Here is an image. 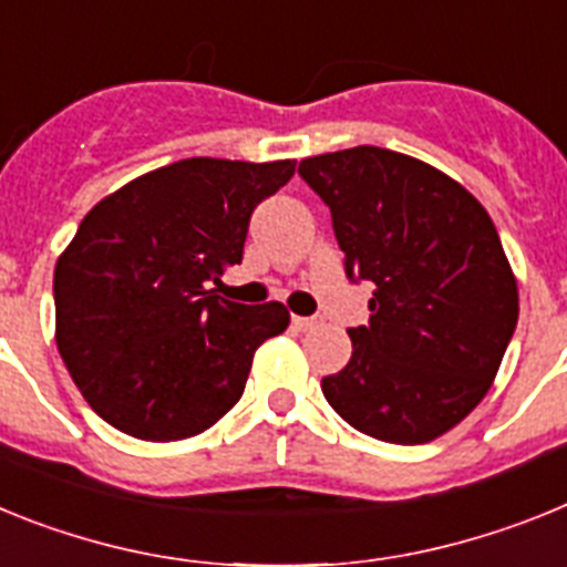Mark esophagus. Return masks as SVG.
I'll return each instance as SVG.
<instances>
[{"label": "esophagus", "instance_id": "1", "mask_svg": "<svg viewBox=\"0 0 567 567\" xmlns=\"http://www.w3.org/2000/svg\"><path fill=\"white\" fill-rule=\"evenodd\" d=\"M322 324V317H293V328L297 331H313Z\"/></svg>", "mask_w": 567, "mask_h": 567}]
</instances>
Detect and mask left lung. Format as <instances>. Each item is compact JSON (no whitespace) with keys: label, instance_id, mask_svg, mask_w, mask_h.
<instances>
[{"label":"left lung","instance_id":"8db88e82","mask_svg":"<svg viewBox=\"0 0 567 567\" xmlns=\"http://www.w3.org/2000/svg\"><path fill=\"white\" fill-rule=\"evenodd\" d=\"M299 176L331 208L348 279L373 282L353 353L322 379L348 425L422 445L488 393L519 317L514 270L488 210L427 162L359 145L308 156Z\"/></svg>","mask_w":567,"mask_h":567}]
</instances>
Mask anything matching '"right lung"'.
Wrapping results in <instances>:
<instances>
[{
    "instance_id": "obj_1",
    "label": "right lung",
    "mask_w": 567,
    "mask_h": 567,
    "mask_svg": "<svg viewBox=\"0 0 567 567\" xmlns=\"http://www.w3.org/2000/svg\"><path fill=\"white\" fill-rule=\"evenodd\" d=\"M293 171V159L194 156L87 210L53 270L56 344L107 425L176 442L239 402L256 348L290 313L282 302H228L210 282L243 262L250 214Z\"/></svg>"
}]
</instances>
